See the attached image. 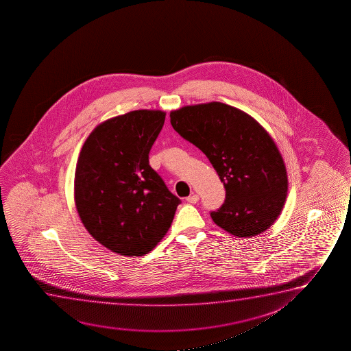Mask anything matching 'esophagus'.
Wrapping results in <instances>:
<instances>
[{"label": "esophagus", "instance_id": "1", "mask_svg": "<svg viewBox=\"0 0 351 351\" xmlns=\"http://www.w3.org/2000/svg\"><path fill=\"white\" fill-rule=\"evenodd\" d=\"M187 202H189V204H197V202H199V195L193 194L191 197H187Z\"/></svg>", "mask_w": 351, "mask_h": 351}]
</instances>
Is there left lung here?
<instances>
[{
	"label": "left lung",
	"mask_w": 351,
	"mask_h": 351,
	"mask_svg": "<svg viewBox=\"0 0 351 351\" xmlns=\"http://www.w3.org/2000/svg\"><path fill=\"white\" fill-rule=\"evenodd\" d=\"M173 130L202 149L226 188L211 212L217 226L237 237L259 235L283 210L288 175L277 145L258 121L219 101L170 112Z\"/></svg>",
	"instance_id": "8db88e82"
}]
</instances>
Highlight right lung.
Returning <instances> with one entry per match:
<instances>
[{
    "instance_id": "obj_1",
    "label": "right lung",
    "mask_w": 351,
    "mask_h": 351,
    "mask_svg": "<svg viewBox=\"0 0 351 351\" xmlns=\"http://www.w3.org/2000/svg\"><path fill=\"white\" fill-rule=\"evenodd\" d=\"M165 112L134 110L97 125L82 145L74 199L90 235L117 254L143 256L168 232L181 200L149 167Z\"/></svg>"
}]
</instances>
